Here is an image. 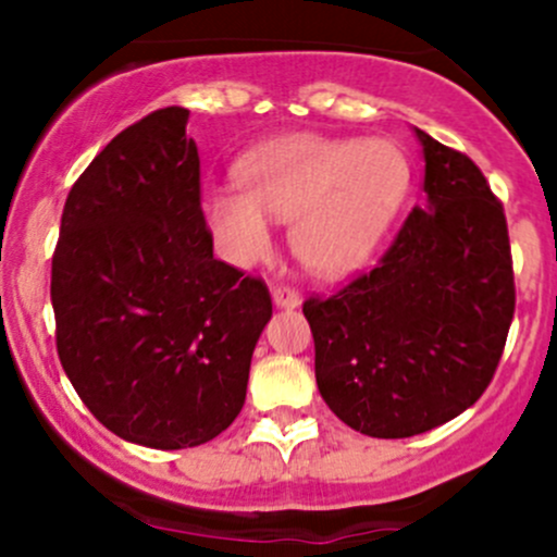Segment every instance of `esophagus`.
<instances>
[{
	"label": "esophagus",
	"instance_id": "esophagus-1",
	"mask_svg": "<svg viewBox=\"0 0 557 557\" xmlns=\"http://www.w3.org/2000/svg\"><path fill=\"white\" fill-rule=\"evenodd\" d=\"M272 299L277 307H285V310H294V307L301 305L299 290L290 288V285H274L272 288Z\"/></svg>",
	"mask_w": 557,
	"mask_h": 557
}]
</instances>
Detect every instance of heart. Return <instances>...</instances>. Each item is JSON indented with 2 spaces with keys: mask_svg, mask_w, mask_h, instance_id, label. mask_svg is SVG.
I'll list each match as a JSON object with an SVG mask.
<instances>
[{
  "mask_svg": "<svg viewBox=\"0 0 557 557\" xmlns=\"http://www.w3.org/2000/svg\"><path fill=\"white\" fill-rule=\"evenodd\" d=\"M239 185L201 196V218L218 252L250 267L272 250L267 218L290 226L301 263L323 277L356 272L377 252L412 183L398 145L290 134L243 156Z\"/></svg>",
  "mask_w": 557,
  "mask_h": 557,
  "instance_id": "1",
  "label": "heart"
}]
</instances>
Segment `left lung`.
<instances>
[{
  "instance_id": "left-lung-1",
  "label": "left lung",
  "mask_w": 557,
  "mask_h": 557,
  "mask_svg": "<svg viewBox=\"0 0 557 557\" xmlns=\"http://www.w3.org/2000/svg\"><path fill=\"white\" fill-rule=\"evenodd\" d=\"M414 134L425 205L372 272L305 301L320 396L377 440L423 434L469 409L496 374L515 314L502 201L469 156Z\"/></svg>"
}]
</instances>
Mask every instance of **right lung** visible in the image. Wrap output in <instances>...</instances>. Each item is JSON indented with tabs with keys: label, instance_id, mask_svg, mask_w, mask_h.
<instances>
[{
	"label": "right lung",
	"instance_id": "right-lung-1",
	"mask_svg": "<svg viewBox=\"0 0 557 557\" xmlns=\"http://www.w3.org/2000/svg\"><path fill=\"white\" fill-rule=\"evenodd\" d=\"M185 126L164 107L107 145L66 196L50 269L66 377L104 429L156 450L234 423L272 318L263 280L212 256Z\"/></svg>",
	"mask_w": 557,
	"mask_h": 557
}]
</instances>
